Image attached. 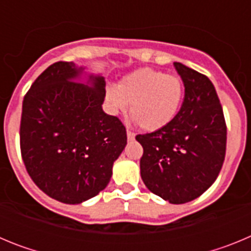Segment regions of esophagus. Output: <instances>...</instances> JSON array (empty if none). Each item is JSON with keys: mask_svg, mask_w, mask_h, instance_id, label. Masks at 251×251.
I'll use <instances>...</instances> for the list:
<instances>
[{"mask_svg": "<svg viewBox=\"0 0 251 251\" xmlns=\"http://www.w3.org/2000/svg\"><path fill=\"white\" fill-rule=\"evenodd\" d=\"M134 137H136L134 132H132V130L128 129L127 130V138H128V141H133V139H134Z\"/></svg>", "mask_w": 251, "mask_h": 251, "instance_id": "esophagus-1", "label": "esophagus"}]
</instances>
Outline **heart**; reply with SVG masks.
Instances as JSON below:
<instances>
[{
	"label": "heart",
	"mask_w": 251,
	"mask_h": 251,
	"mask_svg": "<svg viewBox=\"0 0 251 251\" xmlns=\"http://www.w3.org/2000/svg\"><path fill=\"white\" fill-rule=\"evenodd\" d=\"M183 98L185 84L181 77L151 68L130 73L117 88L106 92V100L114 112L124 110L130 104V114L137 124L151 132L176 118Z\"/></svg>",
	"instance_id": "1"
}]
</instances>
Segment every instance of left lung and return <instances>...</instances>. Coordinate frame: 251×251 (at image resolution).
<instances>
[{"label":"left lung","instance_id":"obj_1","mask_svg":"<svg viewBox=\"0 0 251 251\" xmlns=\"http://www.w3.org/2000/svg\"><path fill=\"white\" fill-rule=\"evenodd\" d=\"M174 65L185 84L178 114L166 127L136 139L143 147L139 166L148 190L171 203H185L201 196L220 174L226 123L210 79L181 63Z\"/></svg>","mask_w":251,"mask_h":251}]
</instances>
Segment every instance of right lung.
<instances>
[{
	"label": "right lung",
	"mask_w": 251,
	"mask_h": 251,
	"mask_svg": "<svg viewBox=\"0 0 251 251\" xmlns=\"http://www.w3.org/2000/svg\"><path fill=\"white\" fill-rule=\"evenodd\" d=\"M81 73L57 61L32 83L22 101L20 148L37 187L64 203H80L106 187L127 145L121 119L101 109L105 81H74Z\"/></svg>",
	"instance_id": "obj_1"
}]
</instances>
